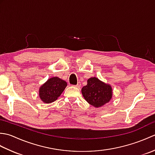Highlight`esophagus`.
<instances>
[{
	"label": "esophagus",
	"instance_id": "34e87169",
	"mask_svg": "<svg viewBox=\"0 0 155 155\" xmlns=\"http://www.w3.org/2000/svg\"><path fill=\"white\" fill-rule=\"evenodd\" d=\"M76 87H77V88H80L81 87V83H80V82H78V83H77V84L76 85Z\"/></svg>",
	"mask_w": 155,
	"mask_h": 155
}]
</instances>
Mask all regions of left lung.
<instances>
[{
    "instance_id": "left-lung-1",
    "label": "left lung",
    "mask_w": 155,
    "mask_h": 155,
    "mask_svg": "<svg viewBox=\"0 0 155 155\" xmlns=\"http://www.w3.org/2000/svg\"><path fill=\"white\" fill-rule=\"evenodd\" d=\"M81 91L84 99L94 107H101L108 103L113 94L110 85L95 77L88 79L87 84L82 88Z\"/></svg>"
}]
</instances>
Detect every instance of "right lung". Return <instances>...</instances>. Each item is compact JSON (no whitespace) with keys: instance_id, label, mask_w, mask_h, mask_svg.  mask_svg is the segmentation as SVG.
<instances>
[{"instance_id":"right-lung-1","label":"right lung","mask_w":155,"mask_h":155,"mask_svg":"<svg viewBox=\"0 0 155 155\" xmlns=\"http://www.w3.org/2000/svg\"><path fill=\"white\" fill-rule=\"evenodd\" d=\"M67 83L58 77L48 79L39 89V97L45 103H51L56 101L63 92Z\"/></svg>"}]
</instances>
